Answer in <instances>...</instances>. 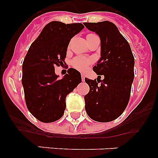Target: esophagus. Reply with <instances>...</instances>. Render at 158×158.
Masks as SVG:
<instances>
[{
    "instance_id": "obj_1",
    "label": "esophagus",
    "mask_w": 158,
    "mask_h": 158,
    "mask_svg": "<svg viewBox=\"0 0 158 158\" xmlns=\"http://www.w3.org/2000/svg\"><path fill=\"white\" fill-rule=\"evenodd\" d=\"M81 79H82V81H85V75L84 74H81Z\"/></svg>"
}]
</instances>
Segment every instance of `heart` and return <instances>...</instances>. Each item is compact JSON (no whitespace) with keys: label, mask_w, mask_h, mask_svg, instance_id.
I'll return each mask as SVG.
<instances>
[{"label":"heart","mask_w":158,"mask_h":158,"mask_svg":"<svg viewBox=\"0 0 158 158\" xmlns=\"http://www.w3.org/2000/svg\"><path fill=\"white\" fill-rule=\"evenodd\" d=\"M91 60L86 58H76L72 61V65L74 67L75 69L78 70L85 71L88 69L89 65L91 64Z\"/></svg>","instance_id":"heart-1"}]
</instances>
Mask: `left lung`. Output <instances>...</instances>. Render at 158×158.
Instances as JSON below:
<instances>
[{"label":"left lung","mask_w":158,"mask_h":158,"mask_svg":"<svg viewBox=\"0 0 158 158\" xmlns=\"http://www.w3.org/2000/svg\"><path fill=\"white\" fill-rule=\"evenodd\" d=\"M84 24L100 39V58L93 67L99 75L97 81L85 78L90 89L85 96V111L93 120L111 122L122 115L129 102L135 77V58L128 42L113 23ZM100 75L105 77L102 82Z\"/></svg>","instance_id":"obj_1"}]
</instances>
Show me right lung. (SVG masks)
<instances>
[{
	"label": "right lung",
	"instance_id": "right-lung-1",
	"mask_svg": "<svg viewBox=\"0 0 158 158\" xmlns=\"http://www.w3.org/2000/svg\"><path fill=\"white\" fill-rule=\"evenodd\" d=\"M81 23L52 21L31 45L22 66L26 104L33 116L43 123L58 120L65 109V97L81 82L80 72L68 69L59 79L54 67L62 65L71 39L84 28Z\"/></svg>",
	"mask_w": 158,
	"mask_h": 158
}]
</instances>
